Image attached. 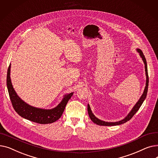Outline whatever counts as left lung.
<instances>
[{
	"label": "left lung",
	"mask_w": 158,
	"mask_h": 158,
	"mask_svg": "<svg viewBox=\"0 0 158 158\" xmlns=\"http://www.w3.org/2000/svg\"><path fill=\"white\" fill-rule=\"evenodd\" d=\"M136 51L139 53L140 57H142V60H143V61L145 64V75H146V84H145L146 86L145 87L143 94L142 95V96H141V97L139 98L138 101L136 103V104L134 106V107H132L131 111L128 113V114L126 116V117L124 118L123 120H121L118 122H106V121H103V120L98 119V118H97L95 117L94 114L92 113V110H91L90 106L88 104V112L89 117L90 119L92 120V122H94L95 123L97 124V125L104 126H118V125H120V124L126 123V122L129 121L132 117H133L135 114L139 109V107L143 104V101H145V99L147 97V91H148V72H147V64L146 59H145V56H144L143 52L141 51L139 48H136Z\"/></svg>",
	"instance_id": "obj_1"
}]
</instances>
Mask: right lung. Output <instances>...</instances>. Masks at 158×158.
<instances>
[{
    "instance_id": "1",
    "label": "right lung",
    "mask_w": 158,
    "mask_h": 158,
    "mask_svg": "<svg viewBox=\"0 0 158 158\" xmlns=\"http://www.w3.org/2000/svg\"><path fill=\"white\" fill-rule=\"evenodd\" d=\"M10 72L11 64L7 70L6 81L7 88L13 108L20 117L33 122L41 124L53 123L60 118L66 104L73 95V92L64 95L61 102L54 108L51 110L38 108L24 102L16 93L11 83Z\"/></svg>"
}]
</instances>
